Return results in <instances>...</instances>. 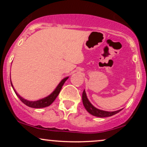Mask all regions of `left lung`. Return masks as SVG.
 Segmentation results:
<instances>
[{"label": "left lung", "mask_w": 147, "mask_h": 147, "mask_svg": "<svg viewBox=\"0 0 147 147\" xmlns=\"http://www.w3.org/2000/svg\"><path fill=\"white\" fill-rule=\"evenodd\" d=\"M82 102H83V104L86 109V111L89 113H90L92 115L96 116V117H111V116L117 114L119 111H121L122 109H120L119 111H113V112H109V111H104L99 110V109H96L91 104V103L89 102L86 97V94L85 90H84L83 94H82Z\"/></svg>", "instance_id": "8db88e82"}]
</instances>
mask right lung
<instances>
[{
    "label": "right lung",
    "instance_id": "obj_1",
    "mask_svg": "<svg viewBox=\"0 0 147 147\" xmlns=\"http://www.w3.org/2000/svg\"><path fill=\"white\" fill-rule=\"evenodd\" d=\"M68 79V77H65V78H64L63 80L60 82L59 84L57 86L56 89L54 90V92H52L51 95L48 96V97H45V98L40 99V100L35 101V102L28 101V100H26V99H23V97H21L19 95H18V93L16 92V90H15L14 89V90L15 93H16V95H17V97L20 99V100H21V102L23 103V104H25V105H27L28 106H29V107H31V108H35V109L44 108V107H46V106H50V104H51L55 100V99L57 98V97L58 96L59 94L61 89V88H62V86H63L64 83H65V82ZM11 86H12L13 88H14L12 84H11Z\"/></svg>",
    "mask_w": 147,
    "mask_h": 147
}]
</instances>
